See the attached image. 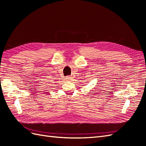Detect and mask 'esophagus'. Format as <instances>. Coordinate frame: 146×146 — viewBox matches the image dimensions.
<instances>
[{"label":"esophagus","mask_w":146,"mask_h":146,"mask_svg":"<svg viewBox=\"0 0 146 146\" xmlns=\"http://www.w3.org/2000/svg\"><path fill=\"white\" fill-rule=\"evenodd\" d=\"M66 80H67V81L70 82L72 80V76H67L66 77Z\"/></svg>","instance_id":"esophagus-1"}]
</instances>
